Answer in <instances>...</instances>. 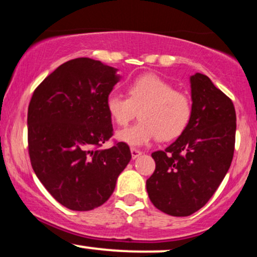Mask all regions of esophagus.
Instances as JSON below:
<instances>
[{
  "instance_id": "obj_1",
  "label": "esophagus",
  "mask_w": 257,
  "mask_h": 257,
  "mask_svg": "<svg viewBox=\"0 0 257 257\" xmlns=\"http://www.w3.org/2000/svg\"><path fill=\"white\" fill-rule=\"evenodd\" d=\"M131 152H132V158L133 159L138 158L139 156H141V153H143V152L139 151V150H137V149H133V147L131 149Z\"/></svg>"
}]
</instances>
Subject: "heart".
<instances>
[{
  "label": "heart",
  "mask_w": 257,
  "mask_h": 257,
  "mask_svg": "<svg viewBox=\"0 0 257 257\" xmlns=\"http://www.w3.org/2000/svg\"><path fill=\"white\" fill-rule=\"evenodd\" d=\"M108 114L119 126H125L137 117L140 120L117 133V139L134 147L178 138L187 126L192 104L185 93L175 90L169 82L153 73L140 76L128 85V98L111 93L106 99Z\"/></svg>",
  "instance_id": "1"
}]
</instances>
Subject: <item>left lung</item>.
<instances>
[{"instance_id": "left-lung-1", "label": "left lung", "mask_w": 257, "mask_h": 257, "mask_svg": "<svg viewBox=\"0 0 257 257\" xmlns=\"http://www.w3.org/2000/svg\"><path fill=\"white\" fill-rule=\"evenodd\" d=\"M190 83V122L172 145L152 153L156 170L146 181L152 204L172 216H188L206 204L234 152L237 118L232 100L203 73L191 76Z\"/></svg>"}]
</instances>
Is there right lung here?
Instances as JSON below:
<instances>
[{"label":"right lung","mask_w":257,"mask_h":257,"mask_svg":"<svg viewBox=\"0 0 257 257\" xmlns=\"http://www.w3.org/2000/svg\"><path fill=\"white\" fill-rule=\"evenodd\" d=\"M118 70L90 58L66 61L36 88L28 111L32 169L61 205L77 211L110 198L132 159L118 143L100 149L113 132L106 99Z\"/></svg>","instance_id":"obj_1"}]
</instances>
